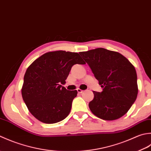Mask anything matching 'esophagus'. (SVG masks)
<instances>
[{
    "mask_svg": "<svg viewBox=\"0 0 151 151\" xmlns=\"http://www.w3.org/2000/svg\"><path fill=\"white\" fill-rule=\"evenodd\" d=\"M77 91H78V93H79V94H81V93H83V92H84V91H83V90H81V89H80V88L77 89Z\"/></svg>",
    "mask_w": 151,
    "mask_h": 151,
    "instance_id": "1",
    "label": "esophagus"
}]
</instances>
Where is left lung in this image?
Masks as SVG:
<instances>
[{"label":"left lung","mask_w":151,"mask_h":151,"mask_svg":"<svg viewBox=\"0 0 151 151\" xmlns=\"http://www.w3.org/2000/svg\"><path fill=\"white\" fill-rule=\"evenodd\" d=\"M79 54L102 88L101 93L93 91L94 98L88 104L92 113L106 121L121 118L137 98V73L134 66L121 53L104 48Z\"/></svg>","instance_id":"obj_1"}]
</instances>
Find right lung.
Segmentation results:
<instances>
[{
  "label": "right lung",
  "mask_w": 151,
  "mask_h": 151,
  "mask_svg": "<svg viewBox=\"0 0 151 151\" xmlns=\"http://www.w3.org/2000/svg\"><path fill=\"white\" fill-rule=\"evenodd\" d=\"M76 64H85L78 53L56 51L42 55L27 68L22 97L30 113L38 121L53 124L69 115L78 91H69L63 85Z\"/></svg>",
  "instance_id": "obj_1"
}]
</instances>
